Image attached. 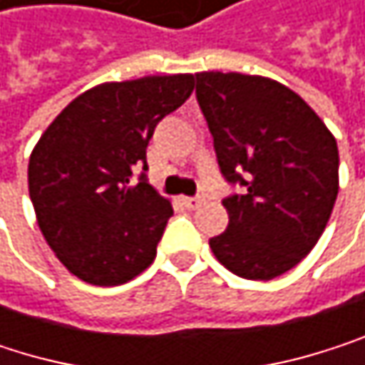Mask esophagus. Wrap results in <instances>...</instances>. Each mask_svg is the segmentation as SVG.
<instances>
[{
	"label": "esophagus",
	"instance_id": "obj_1",
	"mask_svg": "<svg viewBox=\"0 0 365 365\" xmlns=\"http://www.w3.org/2000/svg\"><path fill=\"white\" fill-rule=\"evenodd\" d=\"M181 203H184V207H188V210H199L203 205V199L201 197H184Z\"/></svg>",
	"mask_w": 365,
	"mask_h": 365
}]
</instances>
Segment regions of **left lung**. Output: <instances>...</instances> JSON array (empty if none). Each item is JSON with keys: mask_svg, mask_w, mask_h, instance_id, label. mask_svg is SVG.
Returning a JSON list of instances; mask_svg holds the SVG:
<instances>
[{"mask_svg": "<svg viewBox=\"0 0 365 365\" xmlns=\"http://www.w3.org/2000/svg\"><path fill=\"white\" fill-rule=\"evenodd\" d=\"M197 100L220 173L242 195L222 201L229 227L210 240L235 276L272 280L319 242L338 197V145L289 87L240 72H199Z\"/></svg>", "mask_w": 365, "mask_h": 365, "instance_id": "1", "label": "left lung"}]
</instances>
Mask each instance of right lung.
I'll return each mask as SVG.
<instances>
[{
	"instance_id": "right-lung-1",
	"label": "right lung",
	"mask_w": 365,
	"mask_h": 365,
	"mask_svg": "<svg viewBox=\"0 0 365 365\" xmlns=\"http://www.w3.org/2000/svg\"><path fill=\"white\" fill-rule=\"evenodd\" d=\"M192 89V74L102 83L40 136L27 168L29 199L46 244L76 278L115 287L153 263L173 207L147 184V145Z\"/></svg>"
}]
</instances>
